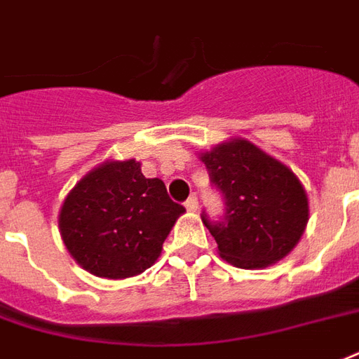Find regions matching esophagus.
<instances>
[{
	"label": "esophagus",
	"mask_w": 359,
	"mask_h": 359,
	"mask_svg": "<svg viewBox=\"0 0 359 359\" xmlns=\"http://www.w3.org/2000/svg\"><path fill=\"white\" fill-rule=\"evenodd\" d=\"M185 208H187V212H195V210L198 208V201H196V196H189V198H187V202H185Z\"/></svg>",
	"instance_id": "1"
}]
</instances>
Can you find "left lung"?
I'll use <instances>...</instances> for the list:
<instances>
[{
    "label": "left lung",
    "instance_id": "obj_1",
    "mask_svg": "<svg viewBox=\"0 0 359 359\" xmlns=\"http://www.w3.org/2000/svg\"><path fill=\"white\" fill-rule=\"evenodd\" d=\"M198 157L227 201L221 223L202 217L221 257L255 271L290 255L309 223V196L293 170L244 138L221 142Z\"/></svg>",
    "mask_w": 359,
    "mask_h": 359
}]
</instances>
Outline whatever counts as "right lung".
Masks as SVG:
<instances>
[{
  "label": "right lung",
  "mask_w": 359,
  "mask_h": 359,
  "mask_svg": "<svg viewBox=\"0 0 359 359\" xmlns=\"http://www.w3.org/2000/svg\"><path fill=\"white\" fill-rule=\"evenodd\" d=\"M183 212L158 177L142 174L136 158H109L67 193L58 229L77 265L100 278L125 280L155 265Z\"/></svg>",
  "instance_id": "1"
}]
</instances>
